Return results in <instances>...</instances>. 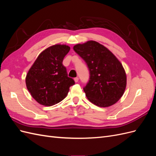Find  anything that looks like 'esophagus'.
<instances>
[{"label":"esophagus","instance_id":"esophagus-1","mask_svg":"<svg viewBox=\"0 0 156 156\" xmlns=\"http://www.w3.org/2000/svg\"><path fill=\"white\" fill-rule=\"evenodd\" d=\"M74 81L75 83H77L79 81V78L78 77H75L74 78Z\"/></svg>","mask_w":156,"mask_h":156}]
</instances>
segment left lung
<instances>
[{
	"mask_svg": "<svg viewBox=\"0 0 156 156\" xmlns=\"http://www.w3.org/2000/svg\"><path fill=\"white\" fill-rule=\"evenodd\" d=\"M73 49L85 61L90 79L83 88L88 100L100 107H108L123 96L127 84L125 69L106 47L94 40L78 44Z\"/></svg>",
	"mask_w": 156,
	"mask_h": 156,
	"instance_id": "left-lung-1",
	"label": "left lung"
}]
</instances>
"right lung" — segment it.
<instances>
[{
    "mask_svg": "<svg viewBox=\"0 0 156 156\" xmlns=\"http://www.w3.org/2000/svg\"><path fill=\"white\" fill-rule=\"evenodd\" d=\"M69 50L70 47L65 44L51 45L41 52L28 71L27 90L40 105L49 107L60 102L75 84L62 64Z\"/></svg>",
    "mask_w": 156,
    "mask_h": 156,
    "instance_id": "right-lung-1",
    "label": "right lung"
}]
</instances>
